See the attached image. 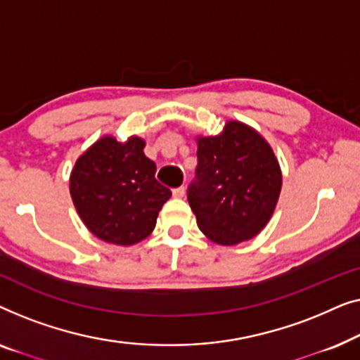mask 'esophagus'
<instances>
[{
	"mask_svg": "<svg viewBox=\"0 0 360 360\" xmlns=\"http://www.w3.org/2000/svg\"><path fill=\"white\" fill-rule=\"evenodd\" d=\"M172 195H174V198H184V196H185V186L181 185V186H179V188H174Z\"/></svg>",
	"mask_w": 360,
	"mask_h": 360,
	"instance_id": "obj_1",
	"label": "esophagus"
}]
</instances>
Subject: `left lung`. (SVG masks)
<instances>
[{"label": "left lung", "mask_w": 360, "mask_h": 360, "mask_svg": "<svg viewBox=\"0 0 360 360\" xmlns=\"http://www.w3.org/2000/svg\"><path fill=\"white\" fill-rule=\"evenodd\" d=\"M196 155L186 198L201 233L221 245L257 236L282 188L272 147L252 127L229 121L219 136L200 137Z\"/></svg>", "instance_id": "obj_1"}]
</instances>
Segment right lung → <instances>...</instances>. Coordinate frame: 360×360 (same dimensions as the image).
<instances>
[{"label": "right lung", "mask_w": 360, "mask_h": 360, "mask_svg": "<svg viewBox=\"0 0 360 360\" xmlns=\"http://www.w3.org/2000/svg\"><path fill=\"white\" fill-rule=\"evenodd\" d=\"M144 141H96L77 160L70 195L83 223L106 243L132 245L155 228L172 191L155 179L157 167L144 154Z\"/></svg>", "instance_id": "add662e5"}]
</instances>
